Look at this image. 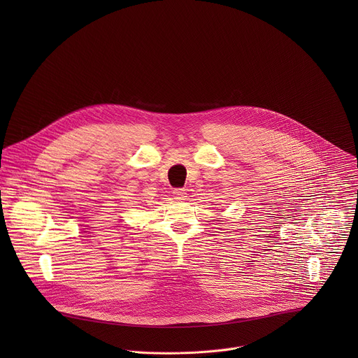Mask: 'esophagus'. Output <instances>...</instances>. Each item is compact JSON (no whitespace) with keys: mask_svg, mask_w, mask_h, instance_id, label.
Masks as SVG:
<instances>
[{"mask_svg":"<svg viewBox=\"0 0 358 358\" xmlns=\"http://www.w3.org/2000/svg\"><path fill=\"white\" fill-rule=\"evenodd\" d=\"M172 194H173V199H175V200H185V199L187 197L185 189H173V190H172Z\"/></svg>","mask_w":358,"mask_h":358,"instance_id":"esophagus-1","label":"esophagus"}]
</instances>
